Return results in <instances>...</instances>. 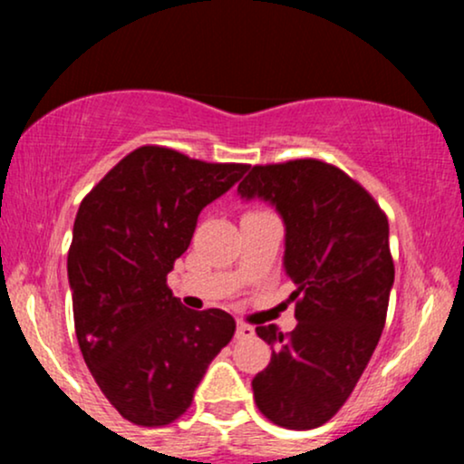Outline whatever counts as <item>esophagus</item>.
<instances>
[{"instance_id": "1", "label": "esophagus", "mask_w": 464, "mask_h": 464, "mask_svg": "<svg viewBox=\"0 0 464 464\" xmlns=\"http://www.w3.org/2000/svg\"><path fill=\"white\" fill-rule=\"evenodd\" d=\"M255 334V329L250 327V324L246 323H237L236 327V338H250V335Z\"/></svg>"}]
</instances>
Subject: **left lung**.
<instances>
[{
  "label": "left lung",
  "instance_id": "left-lung-1",
  "mask_svg": "<svg viewBox=\"0 0 464 464\" xmlns=\"http://www.w3.org/2000/svg\"><path fill=\"white\" fill-rule=\"evenodd\" d=\"M237 194L281 216L284 268L296 287L295 332L255 329L273 349L253 380L255 403L281 428H318L347 401L380 343L395 284L388 220L362 185L316 159L255 165Z\"/></svg>",
  "mask_w": 464,
  "mask_h": 464
}]
</instances>
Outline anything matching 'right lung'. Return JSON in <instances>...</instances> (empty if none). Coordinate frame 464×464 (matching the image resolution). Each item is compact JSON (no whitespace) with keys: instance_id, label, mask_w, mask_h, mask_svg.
I'll list each match as a JSON object with an SVG mask.
<instances>
[{"instance_id":"right-lung-1","label":"right lung","mask_w":464,"mask_h":464,"mask_svg":"<svg viewBox=\"0 0 464 464\" xmlns=\"http://www.w3.org/2000/svg\"><path fill=\"white\" fill-rule=\"evenodd\" d=\"M246 169L141 146L80 202L67 255L76 338L100 391L130 423L179 419L236 334L231 314L188 310L168 273L200 211Z\"/></svg>"}]
</instances>
